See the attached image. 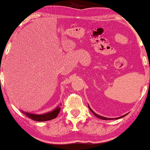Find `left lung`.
Returning a JSON list of instances; mask_svg holds the SVG:
<instances>
[{"label":"left lung","mask_w":150,"mask_h":150,"mask_svg":"<svg viewBox=\"0 0 150 150\" xmlns=\"http://www.w3.org/2000/svg\"><path fill=\"white\" fill-rule=\"evenodd\" d=\"M89 109H90V110H91V111L92 112H93V115H95V116H96V117H98V118H100V119H102V120H112V119H111V118H106V117H104L100 116V115H98V114H96V113H95V112H94L93 111V110H92L91 109V108H90V107H89ZM125 115H124V116H122V117H124ZM121 117H120V118H121ZM116 119H117H117H119V117H118V118H116Z\"/></svg>","instance_id":"obj_1"}]
</instances>
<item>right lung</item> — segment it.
<instances>
[{"instance_id": "right-lung-1", "label": "right lung", "mask_w": 150, "mask_h": 150, "mask_svg": "<svg viewBox=\"0 0 150 150\" xmlns=\"http://www.w3.org/2000/svg\"><path fill=\"white\" fill-rule=\"evenodd\" d=\"M22 112H23L26 117H28V118L31 119L32 120L36 121V122H45V121H48L56 118L57 115H58V114L59 113V112H60V108L57 107V108H55L53 111L43 115H35L28 113V112L24 111Z\"/></svg>"}]
</instances>
